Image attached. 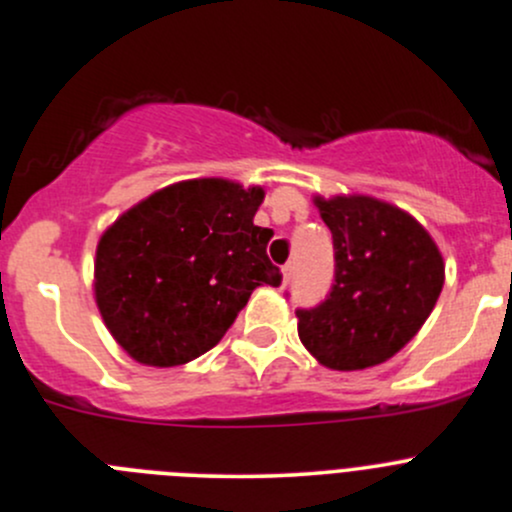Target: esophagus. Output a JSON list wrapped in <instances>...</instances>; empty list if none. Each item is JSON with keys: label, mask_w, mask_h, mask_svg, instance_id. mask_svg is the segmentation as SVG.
Returning a JSON list of instances; mask_svg holds the SVG:
<instances>
[{"label": "esophagus", "mask_w": 512, "mask_h": 512, "mask_svg": "<svg viewBox=\"0 0 512 512\" xmlns=\"http://www.w3.org/2000/svg\"><path fill=\"white\" fill-rule=\"evenodd\" d=\"M280 273H283V285H288L290 276H293V263H285V266L280 268Z\"/></svg>", "instance_id": "obj_1"}]
</instances>
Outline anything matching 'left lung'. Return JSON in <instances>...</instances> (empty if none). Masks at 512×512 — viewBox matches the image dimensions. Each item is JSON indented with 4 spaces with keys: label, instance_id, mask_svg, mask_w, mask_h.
I'll return each mask as SVG.
<instances>
[{
    "label": "left lung",
    "instance_id": "left-lung-1",
    "mask_svg": "<svg viewBox=\"0 0 512 512\" xmlns=\"http://www.w3.org/2000/svg\"><path fill=\"white\" fill-rule=\"evenodd\" d=\"M334 239L332 293L298 310L300 342L332 371L388 361L420 332L444 285V258L412 214L371 195L315 197Z\"/></svg>",
    "mask_w": 512,
    "mask_h": 512
}]
</instances>
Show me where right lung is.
Returning <instances> with one entry per match:
<instances>
[{
	"label": "right lung",
	"mask_w": 512,
	"mask_h": 512,
	"mask_svg": "<svg viewBox=\"0 0 512 512\" xmlns=\"http://www.w3.org/2000/svg\"><path fill=\"white\" fill-rule=\"evenodd\" d=\"M266 190L180 180L119 214L97 241L95 302L109 334L144 366H183L224 337L258 285H280Z\"/></svg>",
	"instance_id": "right-lung-1"
}]
</instances>
